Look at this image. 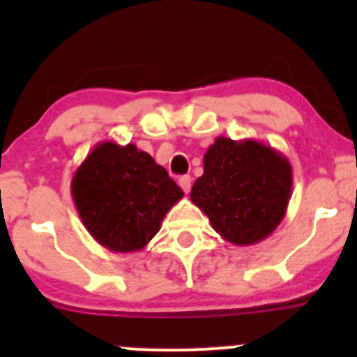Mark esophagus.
<instances>
[{"instance_id": "1", "label": "esophagus", "mask_w": 357, "mask_h": 357, "mask_svg": "<svg viewBox=\"0 0 357 357\" xmlns=\"http://www.w3.org/2000/svg\"><path fill=\"white\" fill-rule=\"evenodd\" d=\"M178 183H179V186L183 188V192L190 193V190H192V178H190V176H181Z\"/></svg>"}]
</instances>
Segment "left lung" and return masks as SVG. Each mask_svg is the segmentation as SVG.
<instances>
[{
	"mask_svg": "<svg viewBox=\"0 0 357 357\" xmlns=\"http://www.w3.org/2000/svg\"><path fill=\"white\" fill-rule=\"evenodd\" d=\"M291 181V165L282 152L257 139L219 136L205 152L204 174L190 199L226 242L254 245L285 218Z\"/></svg>",
	"mask_w": 357,
	"mask_h": 357,
	"instance_id": "left-lung-1",
	"label": "left lung"
}]
</instances>
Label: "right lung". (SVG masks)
<instances>
[{
	"instance_id": "right-lung-1",
	"label": "right lung",
	"mask_w": 357,
	"mask_h": 357,
	"mask_svg": "<svg viewBox=\"0 0 357 357\" xmlns=\"http://www.w3.org/2000/svg\"><path fill=\"white\" fill-rule=\"evenodd\" d=\"M72 199L89 235L115 254L138 252L183 199L167 171L135 143L102 142L75 169Z\"/></svg>"
}]
</instances>
